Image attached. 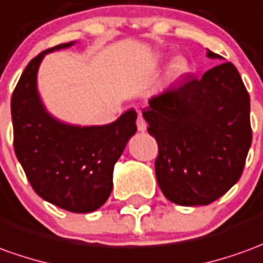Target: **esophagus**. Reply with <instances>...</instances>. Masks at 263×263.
Listing matches in <instances>:
<instances>
[{"label": "esophagus", "mask_w": 263, "mask_h": 263, "mask_svg": "<svg viewBox=\"0 0 263 263\" xmlns=\"http://www.w3.org/2000/svg\"><path fill=\"white\" fill-rule=\"evenodd\" d=\"M146 126H148V124H146V121H145L144 117H142V115L139 114V115H138V119H137L138 131H139V132L146 131Z\"/></svg>", "instance_id": "obj_1"}]
</instances>
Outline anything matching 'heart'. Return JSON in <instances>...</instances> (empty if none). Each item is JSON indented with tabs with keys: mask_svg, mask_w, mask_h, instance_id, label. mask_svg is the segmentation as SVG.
<instances>
[{
	"mask_svg": "<svg viewBox=\"0 0 263 263\" xmlns=\"http://www.w3.org/2000/svg\"><path fill=\"white\" fill-rule=\"evenodd\" d=\"M174 69H176V71H181V69H183L182 60H176V61L174 62Z\"/></svg>",
	"mask_w": 263,
	"mask_h": 263,
	"instance_id": "b5f03b06",
	"label": "heart"
}]
</instances>
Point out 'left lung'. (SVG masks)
I'll use <instances>...</instances> for the list:
<instances>
[{
	"label": "left lung",
	"mask_w": 263,
	"mask_h": 263,
	"mask_svg": "<svg viewBox=\"0 0 263 263\" xmlns=\"http://www.w3.org/2000/svg\"><path fill=\"white\" fill-rule=\"evenodd\" d=\"M208 57L222 58L211 51ZM148 104L142 115L157 139L155 175L165 198L209 205L239 181L252 129L249 93L234 64L172 84Z\"/></svg>",
	"instance_id": "left-lung-1"
}]
</instances>
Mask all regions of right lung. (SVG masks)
<instances>
[{
	"mask_svg": "<svg viewBox=\"0 0 263 263\" xmlns=\"http://www.w3.org/2000/svg\"><path fill=\"white\" fill-rule=\"evenodd\" d=\"M72 44L31 60L11 97V117L14 151L32 189L65 211L88 214L111 195L114 165L137 131V112L129 109L109 125L82 128L47 114L36 92L38 67L44 55Z\"/></svg>",
	"mask_w": 263,
	"mask_h": 263,
	"instance_id": "add662e5",
	"label": "right lung"
}]
</instances>
